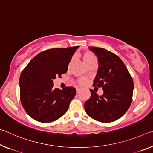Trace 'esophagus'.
<instances>
[{"label": "esophagus", "mask_w": 153, "mask_h": 153, "mask_svg": "<svg viewBox=\"0 0 153 153\" xmlns=\"http://www.w3.org/2000/svg\"><path fill=\"white\" fill-rule=\"evenodd\" d=\"M80 91H81V88H76L77 93H79V92H80Z\"/></svg>", "instance_id": "obj_1"}]
</instances>
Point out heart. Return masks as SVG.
<instances>
[{
  "label": "heart",
  "mask_w": 153,
  "mask_h": 153,
  "mask_svg": "<svg viewBox=\"0 0 153 153\" xmlns=\"http://www.w3.org/2000/svg\"><path fill=\"white\" fill-rule=\"evenodd\" d=\"M82 58L86 65L88 64L89 62L92 61V60H95V56L94 55L93 52H90V51H85V52L82 53ZM78 83L80 85H84L86 83V80L85 79H81L78 81Z\"/></svg>",
  "instance_id": "b5f03b06"
}]
</instances>
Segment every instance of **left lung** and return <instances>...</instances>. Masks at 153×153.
I'll return each instance as SVG.
<instances>
[{
	"mask_svg": "<svg viewBox=\"0 0 153 153\" xmlns=\"http://www.w3.org/2000/svg\"><path fill=\"white\" fill-rule=\"evenodd\" d=\"M99 62L93 86L102 87L103 94L97 95L91 89V95L84 103L87 114L102 123L120 118L132 101L133 82L127 68L117 55L104 48L88 47Z\"/></svg>",
	"mask_w": 153,
	"mask_h": 153,
	"instance_id": "1",
	"label": "left lung"
}]
</instances>
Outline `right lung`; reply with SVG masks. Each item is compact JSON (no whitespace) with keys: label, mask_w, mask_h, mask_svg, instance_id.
I'll return each mask as SVG.
<instances>
[{"label":"right lung","mask_w":153,"mask_h":153,"mask_svg":"<svg viewBox=\"0 0 153 153\" xmlns=\"http://www.w3.org/2000/svg\"><path fill=\"white\" fill-rule=\"evenodd\" d=\"M79 46L53 48L40 52L29 62L20 77V101L34 120L50 123L67 112L76 94L74 87L54 88L53 80L67 71Z\"/></svg>","instance_id":"obj_1"}]
</instances>
